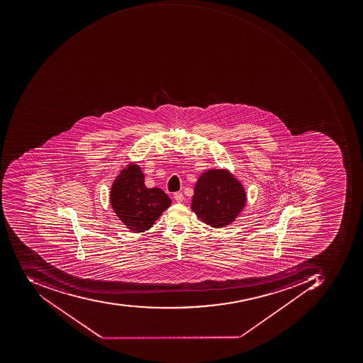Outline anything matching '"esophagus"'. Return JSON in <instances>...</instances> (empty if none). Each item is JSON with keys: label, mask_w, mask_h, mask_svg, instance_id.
Listing matches in <instances>:
<instances>
[{"label": "esophagus", "mask_w": 363, "mask_h": 363, "mask_svg": "<svg viewBox=\"0 0 363 363\" xmlns=\"http://www.w3.org/2000/svg\"><path fill=\"white\" fill-rule=\"evenodd\" d=\"M174 199H175L177 203H182V201L184 200L183 193L174 194Z\"/></svg>", "instance_id": "obj_1"}]
</instances>
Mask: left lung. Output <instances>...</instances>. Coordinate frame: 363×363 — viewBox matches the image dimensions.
Masks as SVG:
<instances>
[{"mask_svg": "<svg viewBox=\"0 0 363 363\" xmlns=\"http://www.w3.org/2000/svg\"><path fill=\"white\" fill-rule=\"evenodd\" d=\"M245 205V187L225 168L207 169L198 178L191 210L206 225L212 228L231 225Z\"/></svg>", "mask_w": 363, "mask_h": 363, "instance_id": "8db88e82", "label": "left lung"}]
</instances>
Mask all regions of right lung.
Masks as SVG:
<instances>
[{
	"label": "right lung",
	"mask_w": 363,
	"mask_h": 363,
	"mask_svg": "<svg viewBox=\"0 0 363 363\" xmlns=\"http://www.w3.org/2000/svg\"><path fill=\"white\" fill-rule=\"evenodd\" d=\"M110 203L130 231L141 233L152 228L172 200L160 188L146 187L141 167L132 162L114 179Z\"/></svg>",
	"instance_id": "right-lung-1"
}]
</instances>
